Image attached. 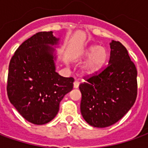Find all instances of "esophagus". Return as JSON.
<instances>
[{
	"mask_svg": "<svg viewBox=\"0 0 148 148\" xmlns=\"http://www.w3.org/2000/svg\"><path fill=\"white\" fill-rule=\"evenodd\" d=\"M79 86V82H77V81H75L74 82V89H77Z\"/></svg>",
	"mask_w": 148,
	"mask_h": 148,
	"instance_id": "34e87169",
	"label": "esophagus"
}]
</instances>
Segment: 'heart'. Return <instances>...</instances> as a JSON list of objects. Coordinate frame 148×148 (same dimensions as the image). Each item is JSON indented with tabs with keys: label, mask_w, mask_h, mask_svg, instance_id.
I'll return each mask as SVG.
<instances>
[{
	"label": "heart",
	"mask_w": 148,
	"mask_h": 148,
	"mask_svg": "<svg viewBox=\"0 0 148 148\" xmlns=\"http://www.w3.org/2000/svg\"><path fill=\"white\" fill-rule=\"evenodd\" d=\"M107 56V51L102 47L93 45L85 49L80 57L81 61L87 60L82 66V73L86 75L95 74L105 64Z\"/></svg>",
	"instance_id": "heart-1"
}]
</instances>
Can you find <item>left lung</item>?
<instances>
[{
    "mask_svg": "<svg viewBox=\"0 0 148 148\" xmlns=\"http://www.w3.org/2000/svg\"><path fill=\"white\" fill-rule=\"evenodd\" d=\"M109 65L80 84L81 113L88 124L106 127L130 110L137 96V71L127 49L112 40Z\"/></svg>",
    "mask_w": 148,
    "mask_h": 148,
    "instance_id": "obj_1",
    "label": "left lung"
}]
</instances>
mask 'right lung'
Segmentation results:
<instances>
[{"mask_svg":"<svg viewBox=\"0 0 148 148\" xmlns=\"http://www.w3.org/2000/svg\"><path fill=\"white\" fill-rule=\"evenodd\" d=\"M53 32H41L25 40L8 66L7 93L18 112L30 123L41 125L52 121L59 103L73 89V77L55 71L56 46Z\"/></svg>","mask_w":148,"mask_h":148,"instance_id":"1","label":"right lung"}]
</instances>
